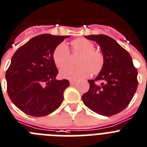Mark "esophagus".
<instances>
[{
	"mask_svg": "<svg viewBox=\"0 0 147 147\" xmlns=\"http://www.w3.org/2000/svg\"><path fill=\"white\" fill-rule=\"evenodd\" d=\"M70 83H71V85H75V84L76 83V81H74V80H71V81H70Z\"/></svg>",
	"mask_w": 147,
	"mask_h": 147,
	"instance_id": "obj_1",
	"label": "esophagus"
}]
</instances>
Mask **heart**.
Returning <instances> with one entry per match:
<instances>
[{
    "label": "heart",
    "mask_w": 147,
    "mask_h": 147,
    "mask_svg": "<svg viewBox=\"0 0 147 147\" xmlns=\"http://www.w3.org/2000/svg\"><path fill=\"white\" fill-rule=\"evenodd\" d=\"M73 51L81 53L76 65H66L60 71V76L64 79L78 80L87 77L90 73L97 74L103 67L104 56L101 52L95 51V46L91 41L80 38L71 42ZM70 51L65 42H61L55 48L53 59L58 67H63L67 63Z\"/></svg>",
    "instance_id": "1"
}]
</instances>
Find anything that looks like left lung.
<instances>
[{
	"label": "left lung",
	"instance_id": "obj_1",
	"mask_svg": "<svg viewBox=\"0 0 147 147\" xmlns=\"http://www.w3.org/2000/svg\"><path fill=\"white\" fill-rule=\"evenodd\" d=\"M100 45L104 65L90 88L82 96L84 104L99 115L111 116L126 109L136 92L138 71L127 51L115 39L106 35L85 36ZM102 81L100 85L96 81Z\"/></svg>",
	"mask_w": 147,
	"mask_h": 147
}]
</instances>
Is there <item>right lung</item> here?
Returning <instances> with one entry per match:
<instances>
[{"instance_id": "right-lung-1", "label": "right lung", "mask_w": 147, "mask_h": 147, "mask_svg": "<svg viewBox=\"0 0 147 147\" xmlns=\"http://www.w3.org/2000/svg\"><path fill=\"white\" fill-rule=\"evenodd\" d=\"M69 36L42 34L32 38L18 49L6 72L7 93L20 110L33 117L53 112L63 101L70 86L67 80H57L53 53Z\"/></svg>"}]
</instances>
